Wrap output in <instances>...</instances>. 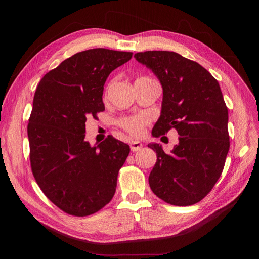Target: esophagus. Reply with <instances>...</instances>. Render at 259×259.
Returning a JSON list of instances; mask_svg holds the SVG:
<instances>
[{"mask_svg": "<svg viewBox=\"0 0 259 259\" xmlns=\"http://www.w3.org/2000/svg\"><path fill=\"white\" fill-rule=\"evenodd\" d=\"M143 146H144V145H143L142 143H140V142H138V140H134V142L131 143V150H132L133 152H135V151L139 150V149H142Z\"/></svg>", "mask_w": 259, "mask_h": 259, "instance_id": "esophagus-1", "label": "esophagus"}]
</instances>
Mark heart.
<instances>
[{
  "mask_svg": "<svg viewBox=\"0 0 259 259\" xmlns=\"http://www.w3.org/2000/svg\"><path fill=\"white\" fill-rule=\"evenodd\" d=\"M149 116L142 115H133V116H123L117 121L119 126L130 133L133 136H140L144 134L145 128L149 124Z\"/></svg>",
  "mask_w": 259,
  "mask_h": 259,
  "instance_id": "obj_1",
  "label": "heart"
}]
</instances>
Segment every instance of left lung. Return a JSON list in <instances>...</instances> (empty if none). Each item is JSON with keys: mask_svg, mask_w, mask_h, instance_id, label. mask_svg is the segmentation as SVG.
I'll return each instance as SVG.
<instances>
[{"mask_svg": "<svg viewBox=\"0 0 259 259\" xmlns=\"http://www.w3.org/2000/svg\"><path fill=\"white\" fill-rule=\"evenodd\" d=\"M134 57L152 70L163 89L152 135H165L170 128L179 135L168 154L159 144L148 145L156 152L149 185L171 205L195 204L221 177L230 147L228 109L221 88L205 68L175 52L148 51Z\"/></svg>", "mask_w": 259, "mask_h": 259, "instance_id": "left-lung-1", "label": "left lung"}]
</instances>
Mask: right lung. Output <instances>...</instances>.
Instances as JSON below:
<instances>
[{
    "label": "right lung",
    "instance_id": "add662e5",
    "mask_svg": "<svg viewBox=\"0 0 259 259\" xmlns=\"http://www.w3.org/2000/svg\"><path fill=\"white\" fill-rule=\"evenodd\" d=\"M132 56L106 49L76 53L37 85L28 124L31 169L43 193L67 214L92 215L113 198L130 146L109 135L92 147L85 122L105 110L107 77Z\"/></svg>",
    "mask_w": 259,
    "mask_h": 259
}]
</instances>
